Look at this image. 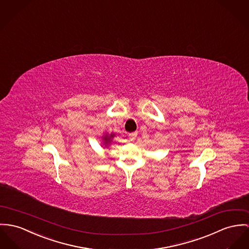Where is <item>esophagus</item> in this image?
Returning <instances> with one entry per match:
<instances>
[{"label":"esophagus","instance_id":"1","mask_svg":"<svg viewBox=\"0 0 249 249\" xmlns=\"http://www.w3.org/2000/svg\"><path fill=\"white\" fill-rule=\"evenodd\" d=\"M136 137H137V133H131V134H129V140L130 141H134Z\"/></svg>","mask_w":249,"mask_h":249}]
</instances>
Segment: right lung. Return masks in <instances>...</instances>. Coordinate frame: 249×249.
Masks as SVG:
<instances>
[{
    "mask_svg": "<svg viewBox=\"0 0 249 249\" xmlns=\"http://www.w3.org/2000/svg\"><path fill=\"white\" fill-rule=\"evenodd\" d=\"M115 136V134H111L109 136L108 135H105V136H103V141H104V146L105 147H107L109 144H110V142L112 141V138Z\"/></svg>",
    "mask_w": 249,
    "mask_h": 249,
    "instance_id": "obj_1",
    "label": "right lung"
}]
</instances>
